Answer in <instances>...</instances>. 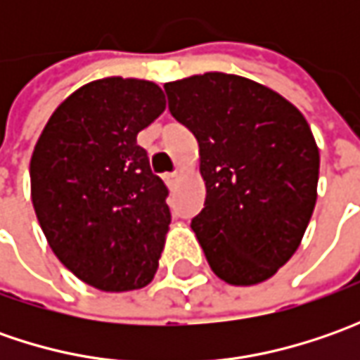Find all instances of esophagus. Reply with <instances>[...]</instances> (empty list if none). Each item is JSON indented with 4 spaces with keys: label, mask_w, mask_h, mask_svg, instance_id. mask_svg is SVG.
<instances>
[{
    "label": "esophagus",
    "mask_w": 360,
    "mask_h": 360,
    "mask_svg": "<svg viewBox=\"0 0 360 360\" xmlns=\"http://www.w3.org/2000/svg\"><path fill=\"white\" fill-rule=\"evenodd\" d=\"M182 180V174L180 172H172V174H164V182L168 184V188H176L178 182Z\"/></svg>",
    "instance_id": "esophagus-1"
}]
</instances>
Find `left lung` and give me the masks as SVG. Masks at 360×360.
Returning <instances> with one entry per match:
<instances>
[{
	"instance_id": "1",
	"label": "left lung",
	"mask_w": 360,
	"mask_h": 360,
	"mask_svg": "<svg viewBox=\"0 0 360 360\" xmlns=\"http://www.w3.org/2000/svg\"><path fill=\"white\" fill-rule=\"evenodd\" d=\"M194 134L206 200L192 230L210 269L234 286L269 281L297 252L316 204L319 148L281 94L234 74L164 84Z\"/></svg>"
}]
</instances>
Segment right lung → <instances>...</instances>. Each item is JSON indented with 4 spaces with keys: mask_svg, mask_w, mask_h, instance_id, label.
Wrapping results in <instances>:
<instances>
[{
    "mask_svg": "<svg viewBox=\"0 0 360 360\" xmlns=\"http://www.w3.org/2000/svg\"><path fill=\"white\" fill-rule=\"evenodd\" d=\"M166 110L154 82L104 77L68 96L30 162L32 202L53 255L105 292L138 290L158 270L170 208L138 131Z\"/></svg>",
    "mask_w": 360,
    "mask_h": 360,
    "instance_id": "obj_1",
    "label": "right lung"
}]
</instances>
